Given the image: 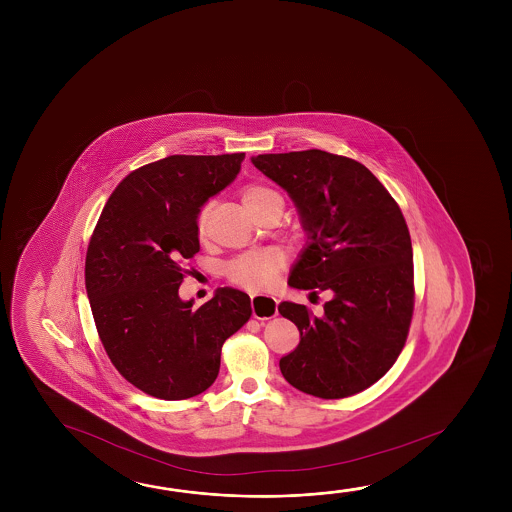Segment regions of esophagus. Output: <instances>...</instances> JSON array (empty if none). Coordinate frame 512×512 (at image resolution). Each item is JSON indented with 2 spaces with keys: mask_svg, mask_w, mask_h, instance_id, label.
Listing matches in <instances>:
<instances>
[{
  "mask_svg": "<svg viewBox=\"0 0 512 512\" xmlns=\"http://www.w3.org/2000/svg\"><path fill=\"white\" fill-rule=\"evenodd\" d=\"M253 318L264 319L275 318L278 314V300L268 294H252Z\"/></svg>",
  "mask_w": 512,
  "mask_h": 512,
  "instance_id": "34e87169",
  "label": "esophagus"
}]
</instances>
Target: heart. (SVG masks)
<instances>
[{"label": "heart", "instance_id": "heart-1", "mask_svg": "<svg viewBox=\"0 0 512 512\" xmlns=\"http://www.w3.org/2000/svg\"><path fill=\"white\" fill-rule=\"evenodd\" d=\"M243 203L246 209L255 214L273 200H280V194L271 189L268 185L252 184L246 185L243 189ZM212 203H205L198 218H196V232L200 237L207 234V219H209ZM285 266V255L280 250H257V252H246L235 259L230 260L225 266V275L232 284L244 287L248 291H259L269 289L277 284L278 275Z\"/></svg>", "mask_w": 512, "mask_h": 512}]
</instances>
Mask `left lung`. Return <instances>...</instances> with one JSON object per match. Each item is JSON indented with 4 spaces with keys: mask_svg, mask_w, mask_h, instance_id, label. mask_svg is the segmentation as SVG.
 Here are the masks:
<instances>
[{
    "mask_svg": "<svg viewBox=\"0 0 512 512\" xmlns=\"http://www.w3.org/2000/svg\"><path fill=\"white\" fill-rule=\"evenodd\" d=\"M252 162L293 198L307 232L289 285L330 296L319 318L305 305H278L300 330L280 371L325 400L361 393L393 366L411 327L414 264L402 210L377 176L348 157L305 150Z\"/></svg>",
    "mask_w": 512,
    "mask_h": 512,
    "instance_id": "left-lung-1",
    "label": "left lung"
}]
</instances>
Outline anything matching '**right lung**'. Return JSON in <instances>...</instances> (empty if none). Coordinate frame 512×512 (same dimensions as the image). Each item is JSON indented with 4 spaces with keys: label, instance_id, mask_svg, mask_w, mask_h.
I'll return each instance as SVG.
<instances>
[{
    "label": "right lung",
    "instance_id": "obj_1",
    "mask_svg": "<svg viewBox=\"0 0 512 512\" xmlns=\"http://www.w3.org/2000/svg\"><path fill=\"white\" fill-rule=\"evenodd\" d=\"M244 153L171 155L126 175L96 223L85 289L114 368L143 393L185 400L218 377L221 348L252 316L250 296L218 289L182 302L187 262L200 252L196 218L234 180Z\"/></svg>",
    "mask_w": 512,
    "mask_h": 512
}]
</instances>
